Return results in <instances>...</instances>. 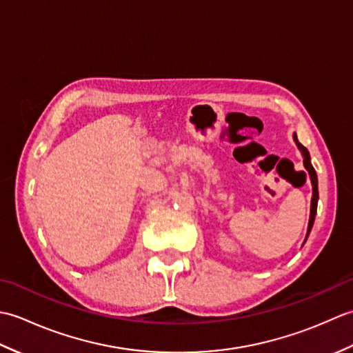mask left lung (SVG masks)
<instances>
[{
    "label": "left lung",
    "instance_id": "left-lung-1",
    "mask_svg": "<svg viewBox=\"0 0 353 353\" xmlns=\"http://www.w3.org/2000/svg\"><path fill=\"white\" fill-rule=\"evenodd\" d=\"M294 141L301 150L302 154H303V163H305V168L308 170V174L311 179V183H312V200H311V215H310V223H308V234H306V238H308L310 232L312 229V224H314V219H316V212H317V201H319V188H317V174H316V170L311 165V157H310V152L306 150V147H303L301 142L297 141V137L294 134Z\"/></svg>",
    "mask_w": 353,
    "mask_h": 353
}]
</instances>
